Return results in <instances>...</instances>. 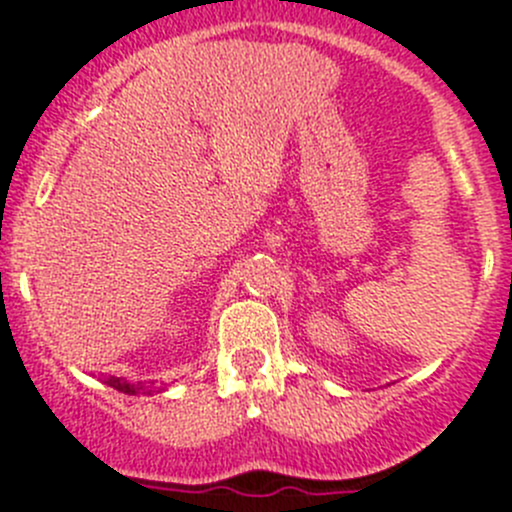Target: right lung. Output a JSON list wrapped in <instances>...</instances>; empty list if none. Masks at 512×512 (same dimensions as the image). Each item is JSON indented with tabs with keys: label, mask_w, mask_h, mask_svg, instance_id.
<instances>
[{
	"label": "right lung",
	"mask_w": 512,
	"mask_h": 512,
	"mask_svg": "<svg viewBox=\"0 0 512 512\" xmlns=\"http://www.w3.org/2000/svg\"><path fill=\"white\" fill-rule=\"evenodd\" d=\"M103 383L111 388H116V391H121V393H129V396H137V393H142V391L152 393V388L142 386V383H129V381H124V378H116V375H109V378H106ZM159 391H162V388H159Z\"/></svg>",
	"instance_id": "1"
}]
</instances>
